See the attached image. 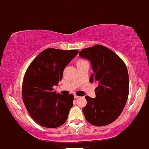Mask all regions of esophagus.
Returning a JSON list of instances; mask_svg holds the SVG:
<instances>
[{"label":"esophagus","mask_w":149,"mask_h":149,"mask_svg":"<svg viewBox=\"0 0 149 149\" xmlns=\"http://www.w3.org/2000/svg\"><path fill=\"white\" fill-rule=\"evenodd\" d=\"M79 98L78 95H74V98H76V99H77V98Z\"/></svg>","instance_id":"34e87169"}]
</instances>
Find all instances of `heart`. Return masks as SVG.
Returning <instances> with one entry per match:
<instances>
[{
	"label": "heart",
	"instance_id": "b5f03b06",
	"mask_svg": "<svg viewBox=\"0 0 149 149\" xmlns=\"http://www.w3.org/2000/svg\"><path fill=\"white\" fill-rule=\"evenodd\" d=\"M82 61H84V60H78V62H82Z\"/></svg>",
	"mask_w": 149,
	"mask_h": 149
}]
</instances>
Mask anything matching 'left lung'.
Segmentation results:
<instances>
[{
    "label": "left lung",
    "instance_id": "obj_1",
    "mask_svg": "<svg viewBox=\"0 0 149 149\" xmlns=\"http://www.w3.org/2000/svg\"><path fill=\"white\" fill-rule=\"evenodd\" d=\"M79 56L90 60L93 73L90 82L97 81L95 98L86 95L83 113L86 121L95 126L112 123L122 113L129 93V77L123 60L113 51L101 45L86 48Z\"/></svg>",
    "mask_w": 149,
    "mask_h": 149
}]
</instances>
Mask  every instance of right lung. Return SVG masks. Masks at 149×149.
<instances>
[{"mask_svg":"<svg viewBox=\"0 0 149 149\" xmlns=\"http://www.w3.org/2000/svg\"><path fill=\"white\" fill-rule=\"evenodd\" d=\"M77 53V50L47 48L27 68L22 83V100L31 118L39 125L54 128L67 120L74 95L57 94L54 86L61 81L64 68Z\"/></svg>","mask_w":149,"mask_h":149,"instance_id":"1","label":"right lung"}]
</instances>
